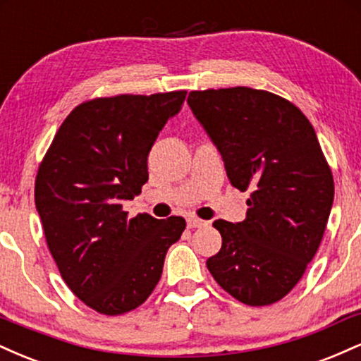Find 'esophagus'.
Segmentation results:
<instances>
[{"label":"esophagus","mask_w":361,"mask_h":361,"mask_svg":"<svg viewBox=\"0 0 361 361\" xmlns=\"http://www.w3.org/2000/svg\"><path fill=\"white\" fill-rule=\"evenodd\" d=\"M186 224H188V227L190 229H197V227H205V226H209V222L207 221H202V219H198V217H188L186 219Z\"/></svg>","instance_id":"34e87169"}]
</instances>
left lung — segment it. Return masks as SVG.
Masks as SVG:
<instances>
[{
	"label": "left lung",
	"mask_w": 361,
	"mask_h": 361,
	"mask_svg": "<svg viewBox=\"0 0 361 361\" xmlns=\"http://www.w3.org/2000/svg\"><path fill=\"white\" fill-rule=\"evenodd\" d=\"M188 105L231 185L251 190L243 222H214L222 247L207 268L243 304L279 302L319 250L334 200L316 130L293 103L246 86L192 91Z\"/></svg>",
	"instance_id": "8db88e82"
}]
</instances>
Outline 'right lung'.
Returning <instances> with one entry per match:
<instances>
[{
    "label": "right lung",
    "mask_w": 361,
    "mask_h": 361,
    "mask_svg": "<svg viewBox=\"0 0 361 361\" xmlns=\"http://www.w3.org/2000/svg\"><path fill=\"white\" fill-rule=\"evenodd\" d=\"M185 97L171 91L81 103L39 166L35 207L49 251L74 295L105 316L146 302L186 227L183 217L127 219L122 209L149 180V151Z\"/></svg>",
    "instance_id": "right-lung-1"
}]
</instances>
